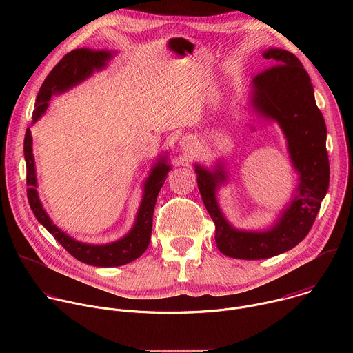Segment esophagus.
I'll list each match as a JSON object with an SVG mask.
<instances>
[{
    "instance_id": "esophagus-1",
    "label": "esophagus",
    "mask_w": 353,
    "mask_h": 353,
    "mask_svg": "<svg viewBox=\"0 0 353 353\" xmlns=\"http://www.w3.org/2000/svg\"><path fill=\"white\" fill-rule=\"evenodd\" d=\"M195 148H196V141L191 135H185L180 139V149L184 150V152H192Z\"/></svg>"
}]
</instances>
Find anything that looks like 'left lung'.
Segmentation results:
<instances>
[{
  "mask_svg": "<svg viewBox=\"0 0 353 353\" xmlns=\"http://www.w3.org/2000/svg\"><path fill=\"white\" fill-rule=\"evenodd\" d=\"M267 68L250 85L248 106L264 121L282 130L297 184L274 223L260 230L234 228L223 215L216 192L228 183L222 159L212 169L195 163L196 184L215 223V241L222 254L239 260L270 259L297 245L310 232L330 184L325 148L327 127L314 99L309 74L299 59L282 48L263 52Z\"/></svg>",
  "mask_w": 353,
  "mask_h": 353,
  "instance_id": "8db88e82",
  "label": "left lung"
}]
</instances>
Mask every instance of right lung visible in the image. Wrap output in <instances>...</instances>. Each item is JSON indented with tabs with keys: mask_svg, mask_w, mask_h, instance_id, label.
<instances>
[{
	"mask_svg": "<svg viewBox=\"0 0 353 353\" xmlns=\"http://www.w3.org/2000/svg\"><path fill=\"white\" fill-rule=\"evenodd\" d=\"M114 54V52H109V50H92L86 47L72 50L71 53L65 54L63 60L52 70V72L47 75L37 93L32 125L46 113L52 96L61 94L79 85L94 72L105 70ZM32 142L33 139L30 128L28 127L23 142L28 199L30 210L33 211V215L39 223H41L48 233H52L72 257L93 267H120L141 257L150 241L152 216L158 194L168 177V173L172 170V166L168 162V155L163 154L158 158L157 163L150 169L146 180L143 181L141 204L137 211L135 222L128 233L112 243L89 244L78 241L61 230L57 225L53 223V221L50 219L46 210L43 208L37 192V177Z\"/></svg>",
	"mask_w": 353,
	"mask_h": 353,
	"instance_id": "1",
	"label": "right lung"
}]
</instances>
